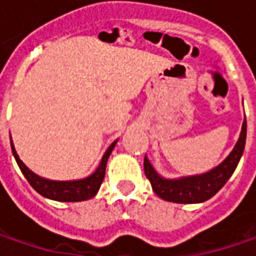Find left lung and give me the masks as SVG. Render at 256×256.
Listing matches in <instances>:
<instances>
[{
    "mask_svg": "<svg viewBox=\"0 0 256 256\" xmlns=\"http://www.w3.org/2000/svg\"><path fill=\"white\" fill-rule=\"evenodd\" d=\"M245 140H246V120H244L240 140L234 146L231 154L218 166L201 175L184 176L178 180H166L155 171V168L146 156L144 158V171L152 185L154 192L160 198L176 204H200L212 198L230 180L244 154Z\"/></svg>",
    "mask_w": 256,
    "mask_h": 256,
    "instance_id": "obj_1",
    "label": "left lung"
}]
</instances>
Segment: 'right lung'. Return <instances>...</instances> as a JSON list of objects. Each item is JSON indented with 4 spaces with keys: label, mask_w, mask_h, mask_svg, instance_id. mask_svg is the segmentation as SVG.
Segmentation results:
<instances>
[{
    "label": "right lung",
    "mask_w": 256,
    "mask_h": 256,
    "mask_svg": "<svg viewBox=\"0 0 256 256\" xmlns=\"http://www.w3.org/2000/svg\"><path fill=\"white\" fill-rule=\"evenodd\" d=\"M115 144H116V141H114L110 145V148L105 151L102 160L100 162V166L95 170L92 175L86 176L84 180H76V181H51V180L41 178V176H38L31 170H28V166L20 160L18 154L15 151L12 140H11V150H12V155H14L15 161L18 164L21 172L24 174L26 181L30 182V185L40 195H42L45 198H50V200H54V201L80 202L86 201V200H90V198H92V196L96 195V192H98L104 181V176H105L106 161H108L110 155L112 152Z\"/></svg>",
    "instance_id": "1"
}]
</instances>
